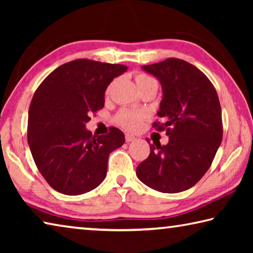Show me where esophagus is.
Segmentation results:
<instances>
[{"label":"esophagus","mask_w":253,"mask_h":253,"mask_svg":"<svg viewBox=\"0 0 253 253\" xmlns=\"http://www.w3.org/2000/svg\"><path fill=\"white\" fill-rule=\"evenodd\" d=\"M135 138L136 137L134 136V135H131V134H125V139H126V142L127 143H129V142H132V140H135Z\"/></svg>","instance_id":"obj_1"}]
</instances>
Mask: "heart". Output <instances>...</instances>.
I'll return each mask as SVG.
<instances>
[{
    "label": "heart",
    "mask_w": 253,
    "mask_h": 253,
    "mask_svg": "<svg viewBox=\"0 0 253 253\" xmlns=\"http://www.w3.org/2000/svg\"><path fill=\"white\" fill-rule=\"evenodd\" d=\"M154 80L155 79L152 78L151 76L143 74V72H138V74L135 75V81L138 88ZM143 119H144V114L142 111L123 109L119 111L118 115L116 116V123L122 127L126 128L128 130H135L142 125Z\"/></svg>",
    "instance_id": "1"
}]
</instances>
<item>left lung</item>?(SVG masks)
Segmentation results:
<instances>
[{
	"mask_svg": "<svg viewBox=\"0 0 253 253\" xmlns=\"http://www.w3.org/2000/svg\"><path fill=\"white\" fill-rule=\"evenodd\" d=\"M142 68L162 84L157 111L162 122L153 127L166 130L169 143L151 144L148 157L137 166V177L162 193H178L203 177L222 142L219 97L208 77L184 60L169 58Z\"/></svg>",
	"mask_w": 253,
	"mask_h": 253,
	"instance_id": "left-lung-1",
	"label": "left lung"
}]
</instances>
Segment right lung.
Segmentation results:
<instances>
[{
    "label": "right lung",
    "mask_w": 253,
    "mask_h": 253,
    "mask_svg": "<svg viewBox=\"0 0 253 253\" xmlns=\"http://www.w3.org/2000/svg\"><path fill=\"white\" fill-rule=\"evenodd\" d=\"M126 70L77 59L53 70L34 92L28 143L38 169L55 191L84 194L105 179L109 154L125 143V135L110 127L107 135L92 136L85 124L104 108L108 84Z\"/></svg>",
    "instance_id": "add662e5"
}]
</instances>
